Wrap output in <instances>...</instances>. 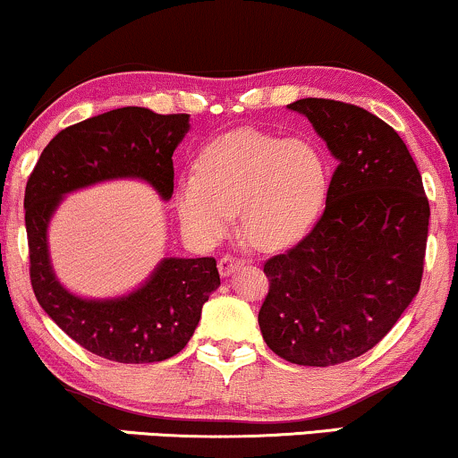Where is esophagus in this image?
Segmentation results:
<instances>
[{
	"mask_svg": "<svg viewBox=\"0 0 458 458\" xmlns=\"http://www.w3.org/2000/svg\"><path fill=\"white\" fill-rule=\"evenodd\" d=\"M243 264H245V260H241V258L225 253V256H222L217 260V268H219V273L224 275V277H228V275H233L236 268H241Z\"/></svg>",
	"mask_w": 458,
	"mask_h": 458,
	"instance_id": "34e87169",
	"label": "esophagus"
}]
</instances>
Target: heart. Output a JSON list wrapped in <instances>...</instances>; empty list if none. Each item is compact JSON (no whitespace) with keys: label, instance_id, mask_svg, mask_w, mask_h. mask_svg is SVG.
Segmentation results:
<instances>
[{"label":"heart","instance_id":"heart-1","mask_svg":"<svg viewBox=\"0 0 458 458\" xmlns=\"http://www.w3.org/2000/svg\"><path fill=\"white\" fill-rule=\"evenodd\" d=\"M330 166L310 140L262 130H236L202 148L196 173L181 176L174 208L196 243L213 245L241 208V228L264 251L299 243L313 228L328 196Z\"/></svg>","mask_w":458,"mask_h":458}]
</instances>
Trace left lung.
<instances>
[{
	"instance_id": "obj_1",
	"label": "left lung",
	"mask_w": 458,
	"mask_h": 458,
	"mask_svg": "<svg viewBox=\"0 0 458 458\" xmlns=\"http://www.w3.org/2000/svg\"><path fill=\"white\" fill-rule=\"evenodd\" d=\"M288 108L311 121L337 168L311 233L264 262L258 322L284 360L330 367L377 345L418 294L431 208L405 142L376 114L324 98Z\"/></svg>"
}]
</instances>
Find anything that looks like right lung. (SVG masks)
<instances>
[{
  "label": "right lung",
  "instance_id": "add662e5",
  "mask_svg": "<svg viewBox=\"0 0 458 458\" xmlns=\"http://www.w3.org/2000/svg\"><path fill=\"white\" fill-rule=\"evenodd\" d=\"M190 130V114L114 108L59 131L25 187L30 277L48 318L91 354L114 362H159L179 354L200 322L202 305L219 288L215 258H164L139 290L119 299L70 294L55 277L47 230L62 198L110 179H142L168 200L173 153Z\"/></svg>",
  "mask_w": 458,
  "mask_h": 458
}]
</instances>
